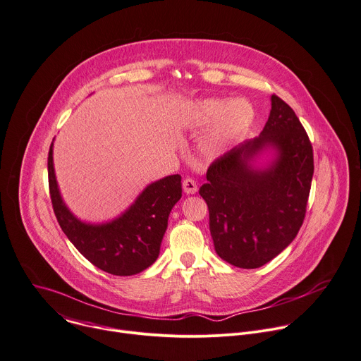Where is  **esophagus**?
<instances>
[{
    "instance_id": "obj_1",
    "label": "esophagus",
    "mask_w": 361,
    "mask_h": 361,
    "mask_svg": "<svg viewBox=\"0 0 361 361\" xmlns=\"http://www.w3.org/2000/svg\"><path fill=\"white\" fill-rule=\"evenodd\" d=\"M182 185H183V192L188 193V195H193V193H196V190H197V183H196V180L192 179V178H186V179L182 182Z\"/></svg>"
}]
</instances>
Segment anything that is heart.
Wrapping results in <instances>:
<instances>
[{"mask_svg":"<svg viewBox=\"0 0 361 361\" xmlns=\"http://www.w3.org/2000/svg\"><path fill=\"white\" fill-rule=\"evenodd\" d=\"M252 117V109L244 100L204 99L192 107L189 123L195 128L214 123L202 140L204 150L214 156L229 149L251 125Z\"/></svg>","mask_w":361,"mask_h":361,"instance_id":"obj_1","label":"heart"}]
</instances>
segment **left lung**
Here are the masks:
<instances>
[{"label":"left lung","mask_w":361,"mask_h":361,"mask_svg":"<svg viewBox=\"0 0 361 361\" xmlns=\"http://www.w3.org/2000/svg\"><path fill=\"white\" fill-rule=\"evenodd\" d=\"M265 148L276 157L264 170L253 160ZM314 173L312 146L294 110L271 96L259 136L226 152L209 166L199 189L209 209L216 254L238 268H259L297 236Z\"/></svg>","instance_id":"1"}]
</instances>
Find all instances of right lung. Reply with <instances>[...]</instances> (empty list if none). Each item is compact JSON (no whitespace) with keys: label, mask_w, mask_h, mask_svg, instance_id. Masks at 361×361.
<instances>
[{"label":"right lung","mask_w":361,"mask_h":361,"mask_svg":"<svg viewBox=\"0 0 361 361\" xmlns=\"http://www.w3.org/2000/svg\"><path fill=\"white\" fill-rule=\"evenodd\" d=\"M49 186L56 218L70 243L86 259L104 272L128 276L149 268L159 257L168 218L182 196L179 175H171L145 188L122 215L106 224H87L75 218L60 195L53 143L49 152Z\"/></svg>","instance_id":"add662e5"}]
</instances>
